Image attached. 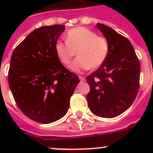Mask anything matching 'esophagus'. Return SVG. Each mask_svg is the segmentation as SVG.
<instances>
[{
	"mask_svg": "<svg viewBox=\"0 0 153 153\" xmlns=\"http://www.w3.org/2000/svg\"><path fill=\"white\" fill-rule=\"evenodd\" d=\"M79 78H80V80H81V81H85V78H84V77L79 76Z\"/></svg>",
	"mask_w": 153,
	"mask_h": 153,
	"instance_id": "esophagus-1",
	"label": "esophagus"
}]
</instances>
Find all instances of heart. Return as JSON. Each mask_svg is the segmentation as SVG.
Instances as JSON below:
<instances>
[{
    "instance_id": "1",
    "label": "heart",
    "mask_w": 153,
    "mask_h": 153,
    "mask_svg": "<svg viewBox=\"0 0 153 153\" xmlns=\"http://www.w3.org/2000/svg\"><path fill=\"white\" fill-rule=\"evenodd\" d=\"M55 52L62 64L69 65L77 52L78 58L71 64L70 69L76 72L97 69L104 64L109 53V43L105 37L83 27L69 29L66 41H57Z\"/></svg>"
}]
</instances>
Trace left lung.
I'll use <instances>...</instances> for the list:
<instances>
[{"mask_svg":"<svg viewBox=\"0 0 153 153\" xmlns=\"http://www.w3.org/2000/svg\"><path fill=\"white\" fill-rule=\"evenodd\" d=\"M97 27L109 43V53L102 65L86 77L90 91L88 106L94 115L114 118L133 103L139 89L140 61L130 41L104 24Z\"/></svg>","mask_w":153,"mask_h":153,"instance_id":"1","label":"left lung"}]
</instances>
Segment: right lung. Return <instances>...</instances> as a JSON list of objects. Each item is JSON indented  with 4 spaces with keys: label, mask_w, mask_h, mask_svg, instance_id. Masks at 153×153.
<instances>
[{
    "label": "right lung",
    "mask_w": 153,
    "mask_h": 153,
    "mask_svg": "<svg viewBox=\"0 0 153 153\" xmlns=\"http://www.w3.org/2000/svg\"><path fill=\"white\" fill-rule=\"evenodd\" d=\"M64 29L61 24L35 29L11 57L8 81L15 103L26 116L41 124L56 121L67 114L80 82L55 52V42Z\"/></svg>",
    "instance_id": "add662e5"
}]
</instances>
